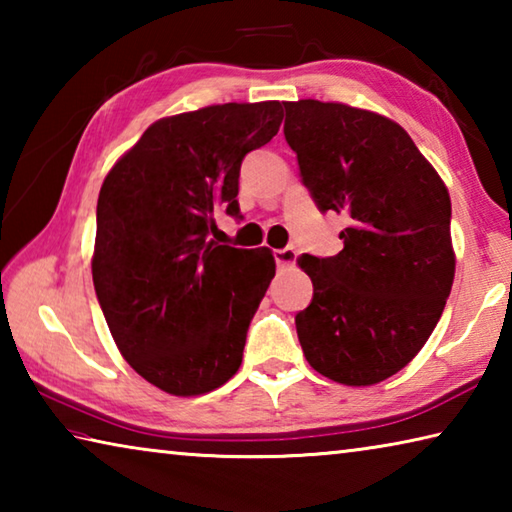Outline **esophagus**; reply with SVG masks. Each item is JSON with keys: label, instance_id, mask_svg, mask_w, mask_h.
<instances>
[{"label": "esophagus", "instance_id": "esophagus-1", "mask_svg": "<svg viewBox=\"0 0 512 512\" xmlns=\"http://www.w3.org/2000/svg\"><path fill=\"white\" fill-rule=\"evenodd\" d=\"M273 257H275V264L284 268V266L296 264L298 253H296V248H277V250H273Z\"/></svg>", "mask_w": 512, "mask_h": 512}]
</instances>
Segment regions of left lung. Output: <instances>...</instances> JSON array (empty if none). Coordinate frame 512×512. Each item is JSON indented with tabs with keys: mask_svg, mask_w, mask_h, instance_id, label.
<instances>
[{
	"mask_svg": "<svg viewBox=\"0 0 512 512\" xmlns=\"http://www.w3.org/2000/svg\"><path fill=\"white\" fill-rule=\"evenodd\" d=\"M284 137L320 212L348 216L343 250L302 255L314 298L296 316L309 366L345 386L400 372L438 325L454 282L452 201L400 124L314 99L284 103Z\"/></svg>",
	"mask_w": 512,
	"mask_h": 512,
	"instance_id": "obj_1",
	"label": "left lung"
}]
</instances>
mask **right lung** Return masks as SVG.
<instances>
[{"instance_id":"right-lung-1","label":"right lung","mask_w":512,"mask_h":512,"mask_svg":"<svg viewBox=\"0 0 512 512\" xmlns=\"http://www.w3.org/2000/svg\"><path fill=\"white\" fill-rule=\"evenodd\" d=\"M280 108L223 103L164 117L103 180L94 291L121 357L164 393H210L241 366L275 259L219 246L210 230L216 210L241 219V162L280 131Z\"/></svg>"}]
</instances>
